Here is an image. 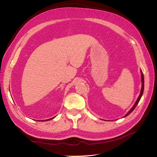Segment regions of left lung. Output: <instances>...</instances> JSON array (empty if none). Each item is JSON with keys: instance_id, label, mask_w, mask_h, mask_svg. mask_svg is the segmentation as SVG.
<instances>
[{"instance_id": "1", "label": "left lung", "mask_w": 157, "mask_h": 157, "mask_svg": "<svg viewBox=\"0 0 157 157\" xmlns=\"http://www.w3.org/2000/svg\"><path fill=\"white\" fill-rule=\"evenodd\" d=\"M141 77L142 86H141V92H140V96H139L138 98H137V100H136V101L134 105H133V107L131 108L130 110L129 111H128V112L126 114V115L124 116V117H127L128 115H129L133 111H134V109L136 108V105H137V104H138V103H139V101H140V99H141V96H142V95H143L144 90V74H143V73H142V71H141Z\"/></svg>"}]
</instances>
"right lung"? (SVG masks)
<instances>
[{"label": "right lung", "mask_w": 157, "mask_h": 157, "mask_svg": "<svg viewBox=\"0 0 157 157\" xmlns=\"http://www.w3.org/2000/svg\"><path fill=\"white\" fill-rule=\"evenodd\" d=\"M54 118V117H53V118H49V119H47V120H45V121H47L48 120H52V119H53Z\"/></svg>", "instance_id": "obj_1"}]
</instances>
